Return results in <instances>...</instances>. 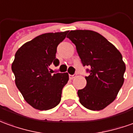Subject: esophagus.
<instances>
[{
  "label": "esophagus",
  "instance_id": "obj_1",
  "mask_svg": "<svg viewBox=\"0 0 133 133\" xmlns=\"http://www.w3.org/2000/svg\"><path fill=\"white\" fill-rule=\"evenodd\" d=\"M76 76H77V74H73V75H69V78H70V79H73L75 77H76Z\"/></svg>",
  "mask_w": 133,
  "mask_h": 133
}]
</instances>
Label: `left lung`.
Returning <instances> with one entry per match:
<instances>
[{
	"label": "left lung",
	"mask_w": 133,
	"mask_h": 133,
	"mask_svg": "<svg viewBox=\"0 0 133 133\" xmlns=\"http://www.w3.org/2000/svg\"><path fill=\"white\" fill-rule=\"evenodd\" d=\"M67 37L76 45L83 66H88L86 86L78 91L81 104L101 110L117 97L124 83L125 63L121 53L102 35L91 30L70 31Z\"/></svg>",
	"instance_id": "obj_1"
}]
</instances>
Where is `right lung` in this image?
I'll return each instance as SVG.
<instances>
[{
  "instance_id": "obj_1",
  "label": "right lung",
  "mask_w": 133,
  "mask_h": 133,
  "mask_svg": "<svg viewBox=\"0 0 133 133\" xmlns=\"http://www.w3.org/2000/svg\"><path fill=\"white\" fill-rule=\"evenodd\" d=\"M67 31L41 34L23 44L15 55L11 69L15 83L25 101L39 110H48L59 104L62 90L68 81L67 73L52 75L48 68L59 65L57 47Z\"/></svg>"
}]
</instances>
